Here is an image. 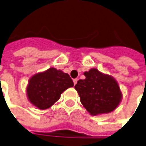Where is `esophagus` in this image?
I'll return each instance as SVG.
<instances>
[{
    "instance_id": "obj_1",
    "label": "esophagus",
    "mask_w": 146,
    "mask_h": 146,
    "mask_svg": "<svg viewBox=\"0 0 146 146\" xmlns=\"http://www.w3.org/2000/svg\"><path fill=\"white\" fill-rule=\"evenodd\" d=\"M77 81H78V79H74V80H73V83H74V85H76V83H77Z\"/></svg>"
}]
</instances>
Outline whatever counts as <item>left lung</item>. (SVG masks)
Segmentation results:
<instances>
[{"label": "left lung", "instance_id": "8db88e82", "mask_svg": "<svg viewBox=\"0 0 146 146\" xmlns=\"http://www.w3.org/2000/svg\"><path fill=\"white\" fill-rule=\"evenodd\" d=\"M84 75L86 79L79 80L75 89L85 108L92 115L113 111L122 98L116 80L97 69H91Z\"/></svg>", "mask_w": 146, "mask_h": 146}]
</instances>
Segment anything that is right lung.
<instances>
[{"label": "right lung", "mask_w": 146, "mask_h": 146, "mask_svg": "<svg viewBox=\"0 0 146 146\" xmlns=\"http://www.w3.org/2000/svg\"><path fill=\"white\" fill-rule=\"evenodd\" d=\"M73 86V82L69 74L50 68L31 78L27 87V96L33 105L44 110L52 106L64 91Z\"/></svg>", "instance_id": "add662e5"}]
</instances>
